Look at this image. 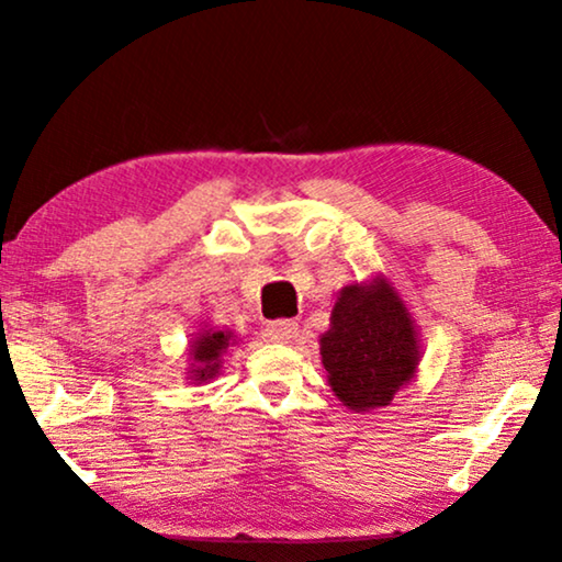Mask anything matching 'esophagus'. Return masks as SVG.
Here are the masks:
<instances>
[{
	"label": "esophagus",
	"mask_w": 562,
	"mask_h": 562,
	"mask_svg": "<svg viewBox=\"0 0 562 562\" xmlns=\"http://www.w3.org/2000/svg\"><path fill=\"white\" fill-rule=\"evenodd\" d=\"M263 335L266 340L271 342H291L299 337V325L291 319H276V322H268Z\"/></svg>",
	"instance_id": "esophagus-1"
}]
</instances>
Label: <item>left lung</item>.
I'll use <instances>...</instances> for the list:
<instances>
[{"label": "left lung", "mask_w": 562, "mask_h": 562, "mask_svg": "<svg viewBox=\"0 0 562 562\" xmlns=\"http://www.w3.org/2000/svg\"><path fill=\"white\" fill-rule=\"evenodd\" d=\"M322 366L335 396L352 412L389 406L419 366L417 327L394 286L381 276L340 291L319 337Z\"/></svg>", "instance_id": "1"}]
</instances>
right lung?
<instances>
[{"label": "right lung", "instance_id": "right-lung-1", "mask_svg": "<svg viewBox=\"0 0 562 562\" xmlns=\"http://www.w3.org/2000/svg\"><path fill=\"white\" fill-rule=\"evenodd\" d=\"M233 333H222V329H202L196 340L191 342V368L189 379L196 383L212 381L222 368V356H225L229 345H233Z\"/></svg>", "mask_w": 562, "mask_h": 562}]
</instances>
